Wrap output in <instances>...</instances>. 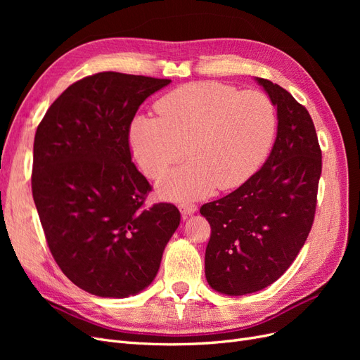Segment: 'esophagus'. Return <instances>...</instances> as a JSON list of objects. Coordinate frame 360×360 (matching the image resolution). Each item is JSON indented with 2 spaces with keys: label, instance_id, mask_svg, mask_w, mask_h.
<instances>
[{
  "label": "esophagus",
  "instance_id": "obj_1",
  "mask_svg": "<svg viewBox=\"0 0 360 360\" xmlns=\"http://www.w3.org/2000/svg\"><path fill=\"white\" fill-rule=\"evenodd\" d=\"M179 209L183 214H193L198 210V207L193 202H181V204H179Z\"/></svg>",
  "mask_w": 360,
  "mask_h": 360
}]
</instances>
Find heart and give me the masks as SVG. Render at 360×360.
Listing matches in <instances>:
<instances>
[{"label":"heart","mask_w":360,"mask_h":360,"mask_svg":"<svg viewBox=\"0 0 360 360\" xmlns=\"http://www.w3.org/2000/svg\"><path fill=\"white\" fill-rule=\"evenodd\" d=\"M159 117H136L129 129L132 153L158 179L186 151L191 160L159 183L171 200L238 188L266 159L278 126L276 108L261 91L219 82H191L156 102Z\"/></svg>","instance_id":"heart-1"}]
</instances>
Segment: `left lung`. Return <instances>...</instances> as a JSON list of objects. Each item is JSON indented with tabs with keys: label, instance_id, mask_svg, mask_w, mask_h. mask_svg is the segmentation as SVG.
<instances>
[{
	"label": "left lung",
	"instance_id": "left-lung-1",
	"mask_svg": "<svg viewBox=\"0 0 360 360\" xmlns=\"http://www.w3.org/2000/svg\"><path fill=\"white\" fill-rule=\"evenodd\" d=\"M257 82L278 111L274 148L240 188L200 209L212 228L205 278L228 296L259 291L285 274L311 231L321 176V148L307 108L278 84Z\"/></svg>",
	"mask_w": 360,
	"mask_h": 360
}]
</instances>
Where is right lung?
<instances>
[{
  "label": "right lung",
  "mask_w": 360,
  "mask_h": 360,
  "mask_svg": "<svg viewBox=\"0 0 360 360\" xmlns=\"http://www.w3.org/2000/svg\"><path fill=\"white\" fill-rule=\"evenodd\" d=\"M171 79L102 72L53 102L34 136L31 189L56 263L99 297H127L158 275L180 225L174 204L146 207L150 183L132 162L130 123Z\"/></svg>",
  "instance_id": "add662e5"
}]
</instances>
